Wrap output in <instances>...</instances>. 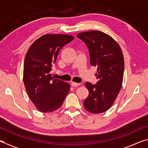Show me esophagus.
<instances>
[{
	"instance_id": "1",
	"label": "esophagus",
	"mask_w": 148,
	"mask_h": 148,
	"mask_svg": "<svg viewBox=\"0 0 148 148\" xmlns=\"http://www.w3.org/2000/svg\"><path fill=\"white\" fill-rule=\"evenodd\" d=\"M79 85H80L79 83H76V82H71V86L72 87H77L78 86H79Z\"/></svg>"
}]
</instances>
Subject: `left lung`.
<instances>
[{
  "label": "left lung",
  "mask_w": 148,
  "mask_h": 148,
  "mask_svg": "<svg viewBox=\"0 0 148 148\" xmlns=\"http://www.w3.org/2000/svg\"><path fill=\"white\" fill-rule=\"evenodd\" d=\"M77 37L86 44L90 64L97 68V84L86 82L89 95L84 105L91 114L109 110L121 90L124 72V58L119 44L110 35L99 31L80 32Z\"/></svg>",
  "instance_id": "8db88e82"
}]
</instances>
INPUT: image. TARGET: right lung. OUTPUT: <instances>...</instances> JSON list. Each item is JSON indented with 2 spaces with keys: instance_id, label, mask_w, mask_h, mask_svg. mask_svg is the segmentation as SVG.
I'll return each instance as SVG.
<instances>
[{
  "instance_id": "right-lung-1",
  "label": "right lung",
  "mask_w": 148,
  "mask_h": 148,
  "mask_svg": "<svg viewBox=\"0 0 148 148\" xmlns=\"http://www.w3.org/2000/svg\"><path fill=\"white\" fill-rule=\"evenodd\" d=\"M74 37L69 34H47L36 40L27 52L23 82L30 99L37 109L49 113L61 107L71 86L50 74L60 49Z\"/></svg>"
}]
</instances>
